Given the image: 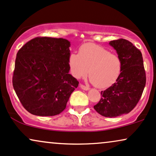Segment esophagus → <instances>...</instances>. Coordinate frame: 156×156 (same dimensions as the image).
I'll list each match as a JSON object with an SVG mask.
<instances>
[{
  "mask_svg": "<svg viewBox=\"0 0 156 156\" xmlns=\"http://www.w3.org/2000/svg\"><path fill=\"white\" fill-rule=\"evenodd\" d=\"M80 89H83V90H89V86H86L85 85H83V84H80Z\"/></svg>",
  "mask_w": 156,
  "mask_h": 156,
  "instance_id": "obj_1",
  "label": "esophagus"
}]
</instances>
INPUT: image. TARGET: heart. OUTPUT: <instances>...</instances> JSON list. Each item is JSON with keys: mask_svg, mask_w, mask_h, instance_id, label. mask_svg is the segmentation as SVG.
Masks as SVG:
<instances>
[{"mask_svg": "<svg viewBox=\"0 0 156 156\" xmlns=\"http://www.w3.org/2000/svg\"><path fill=\"white\" fill-rule=\"evenodd\" d=\"M70 73L74 78H85L99 89H105L115 83L121 74L120 58L99 46L86 44L79 48V54H70L68 59Z\"/></svg>", "mask_w": 156, "mask_h": 156, "instance_id": "obj_1", "label": "heart"}]
</instances>
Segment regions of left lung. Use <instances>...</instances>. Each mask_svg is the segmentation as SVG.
<instances>
[{"label":"left lung","mask_w":156,"mask_h":156,"mask_svg":"<svg viewBox=\"0 0 156 156\" xmlns=\"http://www.w3.org/2000/svg\"><path fill=\"white\" fill-rule=\"evenodd\" d=\"M109 44L121 59V72L115 83L101 91L102 97L94 108L101 115L114 118L136 107L145 86L146 74L141 51L130 41L120 38Z\"/></svg>","instance_id":"obj_1"}]
</instances>
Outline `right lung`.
Instances as JSON below:
<instances>
[{"instance_id":"right-lung-1","label":"right lung","mask_w":156,"mask_h":156,"mask_svg":"<svg viewBox=\"0 0 156 156\" xmlns=\"http://www.w3.org/2000/svg\"><path fill=\"white\" fill-rule=\"evenodd\" d=\"M70 44L64 38L36 37L18 51L13 87L30 113L59 115L79 82L69 74Z\"/></svg>"}]
</instances>
